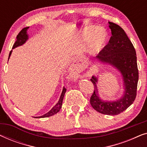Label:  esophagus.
Here are the masks:
<instances>
[{
	"instance_id": "esophagus-1",
	"label": "esophagus",
	"mask_w": 147,
	"mask_h": 147,
	"mask_svg": "<svg viewBox=\"0 0 147 147\" xmlns=\"http://www.w3.org/2000/svg\"><path fill=\"white\" fill-rule=\"evenodd\" d=\"M74 73H75V69H74V68H73V67H72V68H71V74H74Z\"/></svg>"
}]
</instances>
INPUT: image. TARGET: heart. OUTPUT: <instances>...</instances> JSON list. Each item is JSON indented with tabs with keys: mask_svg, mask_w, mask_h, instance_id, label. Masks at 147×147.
<instances>
[{
	"mask_svg": "<svg viewBox=\"0 0 147 147\" xmlns=\"http://www.w3.org/2000/svg\"><path fill=\"white\" fill-rule=\"evenodd\" d=\"M107 33L105 30L98 26H89L82 33V39L87 41L91 38L89 43V49L92 53L100 51L107 41Z\"/></svg>",
	"mask_w": 147,
	"mask_h": 147,
	"instance_id": "heart-1",
	"label": "heart"
}]
</instances>
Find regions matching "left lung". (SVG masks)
<instances>
[{
	"label": "left lung",
	"mask_w": 147,
	"mask_h": 147,
	"mask_svg": "<svg viewBox=\"0 0 147 147\" xmlns=\"http://www.w3.org/2000/svg\"><path fill=\"white\" fill-rule=\"evenodd\" d=\"M108 23L112 36L108 43L96 56V59L119 70L123 78L125 91L124 96L116 101H103L98 96V78L92 76L90 80L94 84V90L90 98V104L100 113L114 116L124 112L135 100L138 70L135 49L128 36L119 25Z\"/></svg>",
	"instance_id": "8db88e82"
}]
</instances>
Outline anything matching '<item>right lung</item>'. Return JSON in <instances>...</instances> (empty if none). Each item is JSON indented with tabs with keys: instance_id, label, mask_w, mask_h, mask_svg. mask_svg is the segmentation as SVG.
<instances>
[{
	"instance_id": "right-lung-1",
	"label": "right lung",
	"mask_w": 147,
	"mask_h": 147,
	"mask_svg": "<svg viewBox=\"0 0 147 147\" xmlns=\"http://www.w3.org/2000/svg\"><path fill=\"white\" fill-rule=\"evenodd\" d=\"M29 27H25V28H23V29L21 30V31L19 32V33L18 34L17 36V40H16L15 43H14L13 45V49L14 48L18 47V46H20V45H22L23 44H24L26 42V41L28 39V35L27 33V29H29ZM11 53H12V51H10L9 53V59L10 57V56L11 55ZM66 92V88H63V90H62V93L61 94V96H60V98L59 100V101L57 104H55V106H54L53 108H52V109L50 110L47 112V113H46L44 114V115L41 116H39V117H35V118H46V117H49V116H53L54 114H57L58 112L59 111L60 109L61 108V106H62V102H63V97H64V95H65V93Z\"/></svg>"
}]
</instances>
